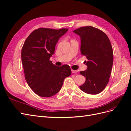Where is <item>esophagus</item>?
I'll use <instances>...</instances> for the list:
<instances>
[{"mask_svg":"<svg viewBox=\"0 0 131 131\" xmlns=\"http://www.w3.org/2000/svg\"><path fill=\"white\" fill-rule=\"evenodd\" d=\"M77 72H78V70L72 69V73H77Z\"/></svg>","mask_w":131,"mask_h":131,"instance_id":"1","label":"esophagus"}]
</instances>
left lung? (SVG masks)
<instances>
[{
    "mask_svg": "<svg viewBox=\"0 0 131 131\" xmlns=\"http://www.w3.org/2000/svg\"><path fill=\"white\" fill-rule=\"evenodd\" d=\"M73 32L81 39L80 51L86 56L88 68L81 71L86 81L80 89L90 94L100 93L108 84L113 64V51L108 36L91 26L80 27Z\"/></svg>",
    "mask_w": 131,
    "mask_h": 131,
    "instance_id": "obj_1",
    "label": "left lung"
}]
</instances>
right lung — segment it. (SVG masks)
I'll list each match as a JSON object with an SVG mask.
<instances>
[{
    "mask_svg": "<svg viewBox=\"0 0 131 131\" xmlns=\"http://www.w3.org/2000/svg\"><path fill=\"white\" fill-rule=\"evenodd\" d=\"M68 30L40 28L32 31L23 44L21 59L25 79L39 96L50 97L57 93L64 79L72 73L69 66L58 67L50 61L59 38Z\"/></svg>",
    "mask_w": 131,
    "mask_h": 131,
    "instance_id": "1",
    "label": "right lung"
}]
</instances>
